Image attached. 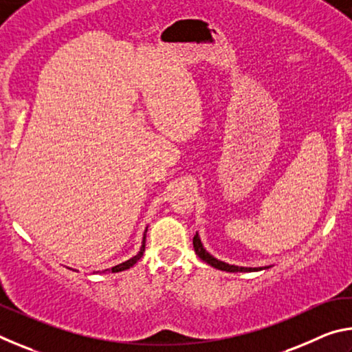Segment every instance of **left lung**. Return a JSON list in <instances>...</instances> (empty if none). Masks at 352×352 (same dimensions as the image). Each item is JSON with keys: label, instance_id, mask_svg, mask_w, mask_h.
Listing matches in <instances>:
<instances>
[{"label": "left lung", "instance_id": "1", "mask_svg": "<svg viewBox=\"0 0 352 352\" xmlns=\"http://www.w3.org/2000/svg\"><path fill=\"white\" fill-rule=\"evenodd\" d=\"M192 243H194V250H195V253H197L199 258L201 261H205L206 264L212 265L214 269H219V270H223V272H258V270H262V269H252V267L230 265V264H225V262H222V261H217L216 258H212V256L206 252V250L204 248V245H201L199 234L194 236Z\"/></svg>", "mask_w": 352, "mask_h": 352}]
</instances>
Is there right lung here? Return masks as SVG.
Instances as JSON below:
<instances>
[{
    "mask_svg": "<svg viewBox=\"0 0 352 352\" xmlns=\"http://www.w3.org/2000/svg\"><path fill=\"white\" fill-rule=\"evenodd\" d=\"M146 233H147V230L144 231V237H142V245H141V250L138 252V254L133 256L132 259H129V261H126V262H122V264H119V265H115V267H113V269H111V273L127 270V269H130V267H133V265L136 264V262H138V261L142 258V253H144V250H146Z\"/></svg>",
    "mask_w": 352,
    "mask_h": 352,
    "instance_id": "right-lung-1",
    "label": "right lung"
}]
</instances>
